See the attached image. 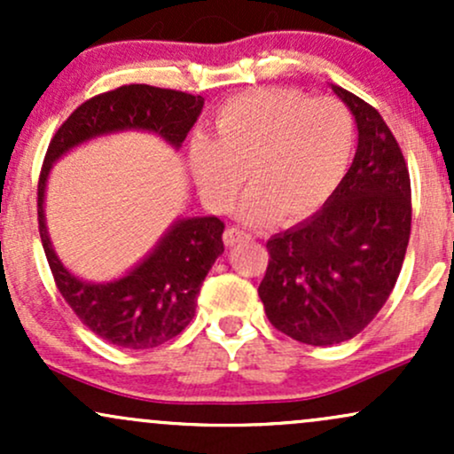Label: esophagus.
Returning <instances> with one entry per match:
<instances>
[{
  "label": "esophagus",
  "mask_w": 454,
  "mask_h": 454,
  "mask_svg": "<svg viewBox=\"0 0 454 454\" xmlns=\"http://www.w3.org/2000/svg\"><path fill=\"white\" fill-rule=\"evenodd\" d=\"M247 239H252V234L239 231V228H226V232H223V243L226 245H237L241 241H247Z\"/></svg>",
  "instance_id": "obj_1"
}]
</instances>
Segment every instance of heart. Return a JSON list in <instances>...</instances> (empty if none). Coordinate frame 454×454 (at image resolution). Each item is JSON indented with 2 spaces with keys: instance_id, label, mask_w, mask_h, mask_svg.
Returning <instances> with one entry per match:
<instances>
[{
  "instance_id": "1",
  "label": "heart",
  "mask_w": 454,
  "mask_h": 454,
  "mask_svg": "<svg viewBox=\"0 0 454 454\" xmlns=\"http://www.w3.org/2000/svg\"><path fill=\"white\" fill-rule=\"evenodd\" d=\"M215 138L196 134L187 160L202 200L228 211L247 170L252 190L239 205L249 223L275 215L303 220L341 184L354 153L350 113L331 98L307 100L301 91L262 87L239 93L217 108Z\"/></svg>"
}]
</instances>
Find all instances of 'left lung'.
I'll list each match as a JSON object with an SVG mask.
<instances>
[{"label":"left lung","mask_w":454,"mask_h":454,"mask_svg":"<svg viewBox=\"0 0 454 454\" xmlns=\"http://www.w3.org/2000/svg\"><path fill=\"white\" fill-rule=\"evenodd\" d=\"M350 108L358 147L316 215L269 239L258 294L278 331L309 346L352 340L387 303L411 226L410 173L373 106L331 85Z\"/></svg>","instance_id":"1"}]
</instances>
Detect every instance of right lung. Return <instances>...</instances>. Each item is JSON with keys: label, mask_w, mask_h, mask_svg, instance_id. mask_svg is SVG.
Here are the masks:
<instances>
[{"label": "right lung", "mask_w": 454, "mask_h": 454, "mask_svg": "<svg viewBox=\"0 0 454 454\" xmlns=\"http://www.w3.org/2000/svg\"><path fill=\"white\" fill-rule=\"evenodd\" d=\"M205 98L123 85L76 108L55 132L38 181L40 239L57 288L90 331L126 350H149L179 335L196 311V296L213 262L223 252V222L215 215L179 217L137 267L111 281H87L57 256L44 215L46 184L53 164L67 151L117 132H149L179 149Z\"/></svg>", "instance_id": "1"}]
</instances>
